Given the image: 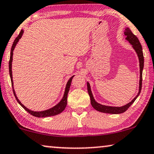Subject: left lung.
Instances as JSON below:
<instances>
[{
    "label": "left lung",
    "mask_w": 154,
    "mask_h": 154,
    "mask_svg": "<svg viewBox=\"0 0 154 154\" xmlns=\"http://www.w3.org/2000/svg\"><path fill=\"white\" fill-rule=\"evenodd\" d=\"M125 35L127 36L126 39H127L131 44L133 45L134 49L136 50V53L137 54L139 59V62H140V84H139V92L137 93V95L136 96V97L131 102L128 103L127 104L122 106L121 107H116V106H105V105H102L97 103L94 99L93 94L91 90V86L89 84L88 82H87V89H88V95L90 96L91 98V103L92 106L97 111L100 112H102V113H111V114H120L124 112H125L130 107L133 103L135 102V100L137 99V97H138L140 93L141 89H142V82H143V70L144 68V56H143V48H142V45L140 43V41L136 35H134L132 33V32L131 31V29L127 27L125 29Z\"/></svg>",
    "instance_id": "1"
}]
</instances>
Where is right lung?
<instances>
[{"mask_svg":"<svg viewBox=\"0 0 154 154\" xmlns=\"http://www.w3.org/2000/svg\"><path fill=\"white\" fill-rule=\"evenodd\" d=\"M23 34V29H22V30L20 32V33L18 35L17 37L15 38L14 41V43H13V44H12V46H11V48L10 59V61H9V72H10V75L11 82V86H12V89H13V93H14V95L15 97H16V100H17V102L19 103V104L20 105V106H21L23 108V109L26 110L27 112H28V113L29 114H31L32 116L37 117V118H45V117L54 116H56V115H58L59 113H61V112H62L63 110L65 109L66 105H67L68 93V92H69L71 82H72V78H73V77H74V76L71 77L70 78V79L68 80V82H67V84H66V89H65V93H64L63 97L62 98V100L60 101V102L58 103V104H57L56 106H54V107H52V108H51V109H50L45 110V111H31V110H29L28 109H27V108L23 104H21V102H20L19 100H18V98H17V95H16L15 91H14V87H13L12 71H11V62H12V59H13L12 58L13 51H14V48L16 47V45H17V43L18 42V41H19L20 38H21Z\"/></svg>","mask_w":154,"mask_h":154,"instance_id":"right-lung-1","label":"right lung"}]
</instances>
